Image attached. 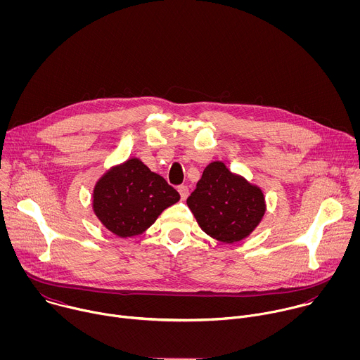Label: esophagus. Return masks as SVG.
Returning <instances> with one entry per match:
<instances>
[{"instance_id": "obj_1", "label": "esophagus", "mask_w": 360, "mask_h": 360, "mask_svg": "<svg viewBox=\"0 0 360 360\" xmlns=\"http://www.w3.org/2000/svg\"><path fill=\"white\" fill-rule=\"evenodd\" d=\"M178 192H179V195H181V199L184 200V199H186L188 198V195H189V189H188V186L186 185H179L178 186Z\"/></svg>"}]
</instances>
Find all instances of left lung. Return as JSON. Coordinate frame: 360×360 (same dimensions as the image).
<instances>
[{"label": "left lung", "mask_w": 360, "mask_h": 360, "mask_svg": "<svg viewBox=\"0 0 360 360\" xmlns=\"http://www.w3.org/2000/svg\"><path fill=\"white\" fill-rule=\"evenodd\" d=\"M186 203L202 231L224 243L246 238L265 214L262 191L222 162L205 168Z\"/></svg>", "instance_id": "8db88e82"}]
</instances>
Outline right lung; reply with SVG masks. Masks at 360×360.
<instances>
[{"label": "right lung", "mask_w": 360, "mask_h": 360, "mask_svg": "<svg viewBox=\"0 0 360 360\" xmlns=\"http://www.w3.org/2000/svg\"><path fill=\"white\" fill-rule=\"evenodd\" d=\"M179 200V193L139 160H129L99 179L94 211L118 236H134L149 228L158 215Z\"/></svg>", "instance_id": "1"}]
</instances>
